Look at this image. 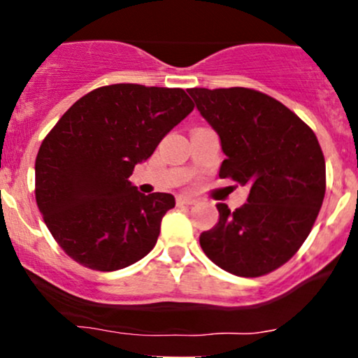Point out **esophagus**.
I'll use <instances>...</instances> for the list:
<instances>
[{"label": "esophagus", "instance_id": "obj_1", "mask_svg": "<svg viewBox=\"0 0 358 358\" xmlns=\"http://www.w3.org/2000/svg\"><path fill=\"white\" fill-rule=\"evenodd\" d=\"M199 200L195 196H188V195H180L176 196V203L178 205H195Z\"/></svg>", "mask_w": 358, "mask_h": 358}]
</instances>
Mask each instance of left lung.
<instances>
[{"label": "left lung", "mask_w": 358, "mask_h": 358, "mask_svg": "<svg viewBox=\"0 0 358 358\" xmlns=\"http://www.w3.org/2000/svg\"><path fill=\"white\" fill-rule=\"evenodd\" d=\"M219 134V176L249 187L248 203L217 205L219 222L200 245L227 273L257 278L294 256L324 196V158L313 131L285 104L245 87L187 89Z\"/></svg>", "instance_id": "left-lung-1"}]
</instances>
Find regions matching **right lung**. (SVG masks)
Listing matches in <instances>:
<instances>
[{"mask_svg":"<svg viewBox=\"0 0 358 358\" xmlns=\"http://www.w3.org/2000/svg\"><path fill=\"white\" fill-rule=\"evenodd\" d=\"M193 110L183 89L114 84L85 94L43 139L35 196L59 245L82 266L117 271L155 248L171 193H145L134 166Z\"/></svg>","mask_w":358,"mask_h":358,"instance_id":"obj_1","label":"right lung"}]
</instances>
